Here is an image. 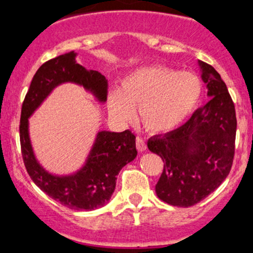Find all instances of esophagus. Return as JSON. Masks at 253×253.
Returning a JSON list of instances; mask_svg holds the SVG:
<instances>
[{
	"instance_id": "34e87169",
	"label": "esophagus",
	"mask_w": 253,
	"mask_h": 253,
	"mask_svg": "<svg viewBox=\"0 0 253 253\" xmlns=\"http://www.w3.org/2000/svg\"><path fill=\"white\" fill-rule=\"evenodd\" d=\"M135 146H137V150L139 152H143V151H145V150H146L145 141H144V139H141V138H139V137L135 139Z\"/></svg>"
}]
</instances>
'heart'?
Here are the masks:
<instances>
[{"instance_id":"heart-1","label":"heart","mask_w":253,"mask_h":253,"mask_svg":"<svg viewBox=\"0 0 253 253\" xmlns=\"http://www.w3.org/2000/svg\"><path fill=\"white\" fill-rule=\"evenodd\" d=\"M203 93V84L191 72L166 66L135 69L122 79L120 91L108 97L109 113L118 121H132L135 108L146 131L167 133L179 127L194 112Z\"/></svg>"}]
</instances>
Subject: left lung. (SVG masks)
<instances>
[{"label":"left lung","instance_id":"1","mask_svg":"<svg viewBox=\"0 0 253 253\" xmlns=\"http://www.w3.org/2000/svg\"><path fill=\"white\" fill-rule=\"evenodd\" d=\"M198 65L210 101L179 128L148 141L150 151L165 162L157 197L180 208L192 207L213 192L229 174L234 158L237 116L232 97L212 66L203 61Z\"/></svg>","mask_w":253,"mask_h":253}]
</instances>
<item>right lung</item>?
<instances>
[{
    "label": "right lung",
    "mask_w": 253,
    "mask_h": 253,
    "mask_svg": "<svg viewBox=\"0 0 253 253\" xmlns=\"http://www.w3.org/2000/svg\"><path fill=\"white\" fill-rule=\"evenodd\" d=\"M71 51L46 61L38 68L25 96L20 118L21 154L27 173L49 197L73 210H95L109 202L116 176L137 157L135 135L129 131H99L85 165L76 173L55 175L45 170L35 156L29 133V119L55 87L65 83L80 85L101 103L107 101L108 82L97 71H87Z\"/></svg>",
    "instance_id": "obj_1"
}]
</instances>
